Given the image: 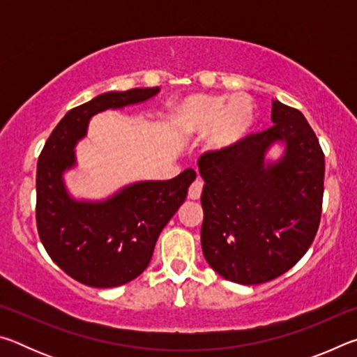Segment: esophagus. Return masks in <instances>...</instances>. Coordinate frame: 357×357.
Returning <instances> with one entry per match:
<instances>
[{"label":"esophagus","mask_w":357,"mask_h":357,"mask_svg":"<svg viewBox=\"0 0 357 357\" xmlns=\"http://www.w3.org/2000/svg\"><path fill=\"white\" fill-rule=\"evenodd\" d=\"M202 190H203V183L200 179L193 181L192 185L189 187V198L190 200H198L202 197Z\"/></svg>","instance_id":"1"}]
</instances>
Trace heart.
I'll return each instance as SVG.
<instances>
[{"mask_svg":"<svg viewBox=\"0 0 357 357\" xmlns=\"http://www.w3.org/2000/svg\"><path fill=\"white\" fill-rule=\"evenodd\" d=\"M253 105L245 96L231 99L217 96H192L179 108L178 123L185 135L209 132L208 146L227 151L238 144L252 128Z\"/></svg>","mask_w":357,"mask_h":357,"instance_id":"1","label":"heart"}]
</instances>
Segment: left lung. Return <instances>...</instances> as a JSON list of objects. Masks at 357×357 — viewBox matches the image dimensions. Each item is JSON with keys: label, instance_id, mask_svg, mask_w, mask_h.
<instances>
[{"label": "left lung", "instance_id": "left-lung-1", "mask_svg": "<svg viewBox=\"0 0 357 357\" xmlns=\"http://www.w3.org/2000/svg\"><path fill=\"white\" fill-rule=\"evenodd\" d=\"M273 126L198 159L204 179L202 249L223 279L258 285L285 274L309 250L321 219L324 154L299 110L273 102ZM275 141L286 154L264 155Z\"/></svg>", "mask_w": 357, "mask_h": 357}]
</instances>
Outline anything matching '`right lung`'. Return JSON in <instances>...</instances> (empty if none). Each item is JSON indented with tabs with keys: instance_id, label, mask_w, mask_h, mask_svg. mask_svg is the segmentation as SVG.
Here are the masks:
<instances>
[{
	"instance_id": "obj_1",
	"label": "right lung",
	"mask_w": 357,
	"mask_h": 357,
	"mask_svg": "<svg viewBox=\"0 0 357 357\" xmlns=\"http://www.w3.org/2000/svg\"><path fill=\"white\" fill-rule=\"evenodd\" d=\"M159 88L105 93L72 108L48 137L36 174V223L50 258L72 279L112 288L137 279L148 268L155 241L187 197L195 172L168 181H143L99 203L75 202L63 173L75 165L74 148L91 116L108 108L138 104Z\"/></svg>"
}]
</instances>
